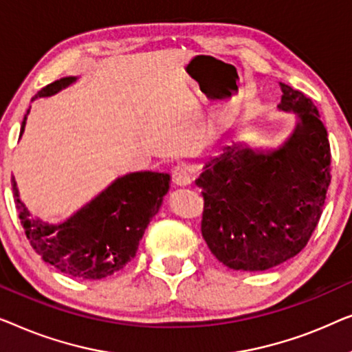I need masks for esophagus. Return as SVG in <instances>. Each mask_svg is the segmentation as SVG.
<instances>
[{"mask_svg":"<svg viewBox=\"0 0 352 352\" xmlns=\"http://www.w3.org/2000/svg\"><path fill=\"white\" fill-rule=\"evenodd\" d=\"M172 178L177 185L180 186H188L192 182V174L191 169L185 164H177L174 169H172Z\"/></svg>","mask_w":352,"mask_h":352,"instance_id":"34e87169","label":"esophagus"}]
</instances>
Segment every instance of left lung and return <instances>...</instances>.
<instances>
[{
	"mask_svg": "<svg viewBox=\"0 0 352 352\" xmlns=\"http://www.w3.org/2000/svg\"><path fill=\"white\" fill-rule=\"evenodd\" d=\"M279 108L300 118L294 135L270 153L237 143L204 166L201 231L231 270L265 271L300 254L319 223L329 190L330 143L313 100L279 82Z\"/></svg>",
	"mask_w": 352,
	"mask_h": 352,
	"instance_id": "8db88e82",
	"label": "left lung"
}]
</instances>
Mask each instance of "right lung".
I'll return each instance as SVG.
<instances>
[{
	"instance_id": "obj_1",
	"label": "right lung",
	"mask_w": 352,
	"mask_h": 352,
	"mask_svg": "<svg viewBox=\"0 0 352 352\" xmlns=\"http://www.w3.org/2000/svg\"><path fill=\"white\" fill-rule=\"evenodd\" d=\"M75 79L62 78L47 84L32 100L52 96ZM25 121L27 116L23 118L21 135ZM169 174L160 172L127 174L60 225L34 220L19 199L14 178L12 192L30 245L46 263L72 277L102 279L124 268L135 256L145 228L157 214L162 197L169 190Z\"/></svg>"
}]
</instances>
